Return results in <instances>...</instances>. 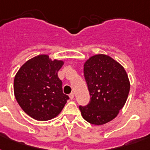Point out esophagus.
I'll return each mask as SVG.
<instances>
[{
  "mask_svg": "<svg viewBox=\"0 0 150 150\" xmlns=\"http://www.w3.org/2000/svg\"><path fill=\"white\" fill-rule=\"evenodd\" d=\"M69 97H70L71 100H73V99H74V93H71L69 95Z\"/></svg>",
  "mask_w": 150,
  "mask_h": 150,
  "instance_id": "obj_1",
  "label": "esophagus"
}]
</instances>
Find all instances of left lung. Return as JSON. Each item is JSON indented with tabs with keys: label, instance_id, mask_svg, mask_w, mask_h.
<instances>
[{
	"label": "left lung",
	"instance_id": "8db88e82",
	"mask_svg": "<svg viewBox=\"0 0 150 150\" xmlns=\"http://www.w3.org/2000/svg\"><path fill=\"white\" fill-rule=\"evenodd\" d=\"M84 75L90 102L79 107L82 117L101 125L117 116L128 99L130 82L121 64L106 54H96L84 63Z\"/></svg>",
	"mask_w": 150,
	"mask_h": 150
}]
</instances>
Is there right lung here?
I'll list each match as a JSON object with an SVG mask.
<instances>
[{
    "instance_id": "obj_1",
    "label": "right lung",
    "mask_w": 150,
    "mask_h": 150,
    "mask_svg": "<svg viewBox=\"0 0 150 150\" xmlns=\"http://www.w3.org/2000/svg\"><path fill=\"white\" fill-rule=\"evenodd\" d=\"M64 61L51 60L47 54L29 59L19 68L14 79L18 103L36 121H48L58 115L67 100L57 72Z\"/></svg>"
}]
</instances>
